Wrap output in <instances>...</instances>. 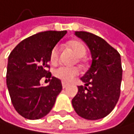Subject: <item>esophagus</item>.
I'll list each match as a JSON object with an SVG mask.
<instances>
[{"label": "esophagus", "instance_id": "1", "mask_svg": "<svg viewBox=\"0 0 134 134\" xmlns=\"http://www.w3.org/2000/svg\"><path fill=\"white\" fill-rule=\"evenodd\" d=\"M62 85H63V89H66V88L68 87V83H66L64 81L62 82Z\"/></svg>", "mask_w": 134, "mask_h": 134}]
</instances>
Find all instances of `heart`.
I'll use <instances>...</instances> for the list:
<instances>
[{"label": "heart", "mask_w": 134, "mask_h": 134, "mask_svg": "<svg viewBox=\"0 0 134 134\" xmlns=\"http://www.w3.org/2000/svg\"><path fill=\"white\" fill-rule=\"evenodd\" d=\"M68 46L73 52V54L78 58V61H80V58L85 56L86 49L84 44L80 41H71L68 42ZM59 58V49L58 46H54L50 51L49 61L54 64L58 62ZM54 76L63 81L69 82L79 74V69L77 68H68V66H59L54 71Z\"/></svg>", "instance_id": "obj_1"}]
</instances>
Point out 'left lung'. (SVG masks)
<instances>
[{
	"mask_svg": "<svg viewBox=\"0 0 134 134\" xmlns=\"http://www.w3.org/2000/svg\"><path fill=\"white\" fill-rule=\"evenodd\" d=\"M89 47L92 62L80 80L78 93L71 103L76 112L86 120L104 118L116 105L120 94L122 66L120 55L105 40L87 31H75Z\"/></svg>",
	"mask_w": 134,
	"mask_h": 134,
	"instance_id": "left-lung-1",
	"label": "left lung"
}]
</instances>
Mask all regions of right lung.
<instances>
[{
  "mask_svg": "<svg viewBox=\"0 0 134 134\" xmlns=\"http://www.w3.org/2000/svg\"><path fill=\"white\" fill-rule=\"evenodd\" d=\"M66 31H42L22 41L8 58L6 85L17 112L28 120L45 116L62 91L61 80L46 70L49 68L51 49ZM49 78L50 85L42 87L40 80Z\"/></svg>",
  "mask_w": 134,
  "mask_h": 134,
  "instance_id": "1",
  "label": "right lung"
}]
</instances>
